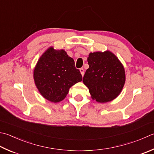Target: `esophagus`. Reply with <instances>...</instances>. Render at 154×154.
Instances as JSON below:
<instances>
[{"label":"esophagus","mask_w":154,"mask_h":154,"mask_svg":"<svg viewBox=\"0 0 154 154\" xmlns=\"http://www.w3.org/2000/svg\"><path fill=\"white\" fill-rule=\"evenodd\" d=\"M79 71H80V72H81V75H82V76H83V75H84V69H83V68H80Z\"/></svg>","instance_id":"obj_1"}]
</instances>
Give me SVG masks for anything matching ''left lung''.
Segmentation results:
<instances>
[{
  "mask_svg": "<svg viewBox=\"0 0 154 154\" xmlns=\"http://www.w3.org/2000/svg\"><path fill=\"white\" fill-rule=\"evenodd\" d=\"M87 61L89 67L83 82L92 98L100 103L116 98L125 81L124 68L117 57L110 51L91 53Z\"/></svg>",
  "mask_w": 154,
  "mask_h": 154,
  "instance_id": "left-lung-1",
  "label": "left lung"
}]
</instances>
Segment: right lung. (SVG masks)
I'll return each mask as SVG.
<instances>
[{"label":"right lung","mask_w":154,"mask_h":154,"mask_svg":"<svg viewBox=\"0 0 154 154\" xmlns=\"http://www.w3.org/2000/svg\"><path fill=\"white\" fill-rule=\"evenodd\" d=\"M35 85L43 97L57 103L63 100L69 88L82 81L73 59L64 50L51 47L43 54L34 70Z\"/></svg>","instance_id":"add662e5"}]
</instances>
